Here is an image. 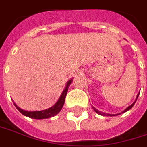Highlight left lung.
<instances>
[{
    "label": "left lung",
    "mask_w": 147,
    "mask_h": 147,
    "mask_svg": "<svg viewBox=\"0 0 147 147\" xmlns=\"http://www.w3.org/2000/svg\"><path fill=\"white\" fill-rule=\"evenodd\" d=\"M138 95H139V94H138L137 98H138ZM137 98H136V101H137ZM136 101H135V102H136ZM135 102H134L133 104H132V105H130V106H128V107H127V108H126V110H124V111H122V113H125V112H126L127 110H129V109H131V108L133 107L134 105V103H135ZM93 108H94V110H95V112H96V113H98V114H101V115H103V116H116V115H118V114H106V113H103V112H102V111H99V110H97V109H95L94 107H93Z\"/></svg>",
    "instance_id": "left-lung-1"
}]
</instances>
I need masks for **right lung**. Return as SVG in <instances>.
<instances>
[{
  "instance_id": "obj_1",
  "label": "right lung",
  "mask_w": 147,
  "mask_h": 147,
  "mask_svg": "<svg viewBox=\"0 0 147 147\" xmlns=\"http://www.w3.org/2000/svg\"><path fill=\"white\" fill-rule=\"evenodd\" d=\"M71 82L72 80H69L67 84H66V86H65V89L64 90L62 94L61 95L60 98L58 99V101L57 102V103L54 106H53L52 107H50L49 109L41 110V111H26V110H21V108H19L18 106H17V105L15 103H14V105L17 107V109L23 115H25L26 117H29V118H33V119H45V118H51V117H53L56 114H58L61 111V110L64 103H65V96L67 94L68 88L69 86V85L71 84Z\"/></svg>"
}]
</instances>
